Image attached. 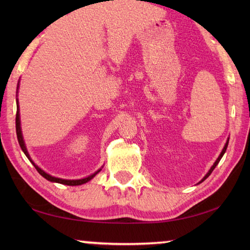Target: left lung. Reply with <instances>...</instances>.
Instances as JSON below:
<instances>
[{"instance_id": "8db88e82", "label": "left lung", "mask_w": 250, "mask_h": 250, "mask_svg": "<svg viewBox=\"0 0 250 250\" xmlns=\"http://www.w3.org/2000/svg\"><path fill=\"white\" fill-rule=\"evenodd\" d=\"M228 141H229V139H228V140H227V142H226V145H225V146H224V149H223V151H222V153L221 154H219V156H218V159L216 160V162H215L214 163V166L213 167H210V170L208 171V173H207V174L204 176V179H203L201 182H203V181H204V180H206L207 179V177H208L209 175H210V173L211 172H213V170H214V168L215 167H216V166H217V164H218V162H219V161H221V159L223 158V155H224V153H225V152H226V149H227V146H228ZM201 182H200V183H201Z\"/></svg>"}]
</instances>
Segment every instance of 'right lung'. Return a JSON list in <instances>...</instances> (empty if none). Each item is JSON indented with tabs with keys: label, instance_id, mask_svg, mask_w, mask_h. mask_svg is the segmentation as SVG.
<instances>
[{
	"label": "right lung",
	"instance_id": "1",
	"mask_svg": "<svg viewBox=\"0 0 250 250\" xmlns=\"http://www.w3.org/2000/svg\"><path fill=\"white\" fill-rule=\"evenodd\" d=\"M15 124H16V135H18V140H19V143H20V146L22 147L23 152L25 153V155L27 156L28 160L31 161V162L33 163V166L35 167V168L37 170V172L40 173V174L45 177L46 180H48L50 182H56V183H61V184H65V185H69V186H76V185H82V184H84L87 183L88 181H90L92 177H94L97 173H99L100 170L97 171L96 173H94L92 175H89L88 177H84V179H82V180H62V179H58V177H55V176H52L47 174V173L44 172L42 168H40L39 167L36 166L35 163L33 162V161L31 160V158H29V154L28 152L26 150V146H25V143H24V140H23V135H22V131H21V121H20V111H19V103H18V111H16V119H15Z\"/></svg>",
	"mask_w": 250,
	"mask_h": 250
}]
</instances>
